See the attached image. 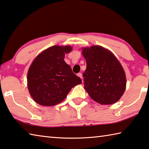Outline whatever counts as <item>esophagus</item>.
Returning <instances> with one entry per match:
<instances>
[{
	"mask_svg": "<svg viewBox=\"0 0 149 149\" xmlns=\"http://www.w3.org/2000/svg\"><path fill=\"white\" fill-rule=\"evenodd\" d=\"M77 76L79 77H80L81 79H82V78H83V75H82L81 73H79V74H77Z\"/></svg>",
	"mask_w": 149,
	"mask_h": 149,
	"instance_id": "obj_1",
	"label": "esophagus"
}]
</instances>
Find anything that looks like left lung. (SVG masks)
Listing matches in <instances>:
<instances>
[{"mask_svg": "<svg viewBox=\"0 0 149 149\" xmlns=\"http://www.w3.org/2000/svg\"><path fill=\"white\" fill-rule=\"evenodd\" d=\"M86 69L84 88L91 98L102 105L113 104L125 91L126 78L119 61L111 51L100 45L82 48Z\"/></svg>", "mask_w": 149, "mask_h": 149, "instance_id": "left-lung-1", "label": "left lung"}]
</instances>
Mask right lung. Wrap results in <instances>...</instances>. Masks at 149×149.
Returning <instances> with one entry per match:
<instances>
[{
	"instance_id": "add662e5",
	"label": "right lung",
	"mask_w": 149,
	"mask_h": 149,
	"mask_svg": "<svg viewBox=\"0 0 149 149\" xmlns=\"http://www.w3.org/2000/svg\"><path fill=\"white\" fill-rule=\"evenodd\" d=\"M72 50L70 45H53L38 55L27 73V86L39 105L53 106L66 98L72 88L81 83L64 60Z\"/></svg>"
}]
</instances>
